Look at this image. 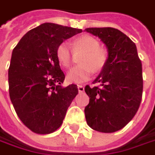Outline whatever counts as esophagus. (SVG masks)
<instances>
[{"label":"esophagus","mask_w":155,"mask_h":155,"mask_svg":"<svg viewBox=\"0 0 155 155\" xmlns=\"http://www.w3.org/2000/svg\"><path fill=\"white\" fill-rule=\"evenodd\" d=\"M78 90H79L80 93L84 92V87L82 86V85H78Z\"/></svg>","instance_id":"esophagus-1"}]
</instances>
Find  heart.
Here are the masks:
<instances>
[{
  "mask_svg": "<svg viewBox=\"0 0 155 155\" xmlns=\"http://www.w3.org/2000/svg\"><path fill=\"white\" fill-rule=\"evenodd\" d=\"M73 51L75 53L83 52V54L80 58L81 65L70 69L67 74V81L70 83H81L89 80L94 70L100 71L104 67L108 58L106 51L100 48L99 41L91 36L85 35L74 40L71 45L68 42H63L58 46L56 55L64 68H68L71 65Z\"/></svg>",
  "mask_w": 155,
  "mask_h": 155,
  "instance_id": "b5f03b06",
  "label": "heart"
}]
</instances>
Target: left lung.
Masks as SVG:
<instances>
[{
  "instance_id": "1",
  "label": "left lung",
  "mask_w": 155,
  "mask_h": 155,
  "mask_svg": "<svg viewBox=\"0 0 155 155\" xmlns=\"http://www.w3.org/2000/svg\"><path fill=\"white\" fill-rule=\"evenodd\" d=\"M85 31L98 37L106 45L108 58L94 82L85 87L89 103L84 112L93 130L114 132L129 123L139 110L142 98V65L136 45L119 30L87 28Z\"/></svg>"
}]
</instances>
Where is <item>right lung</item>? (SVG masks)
I'll list each match as a JSON object with an SVG mask.
<instances>
[{
  "label": "right lung",
  "instance_id": "right-lung-1",
  "mask_svg": "<svg viewBox=\"0 0 155 155\" xmlns=\"http://www.w3.org/2000/svg\"><path fill=\"white\" fill-rule=\"evenodd\" d=\"M81 29L45 23L28 31L12 51L9 96L21 121L38 134L55 132L78 94L77 85L61 86L65 74L56 51Z\"/></svg>",
  "mask_w": 155,
  "mask_h": 155
}]
</instances>
